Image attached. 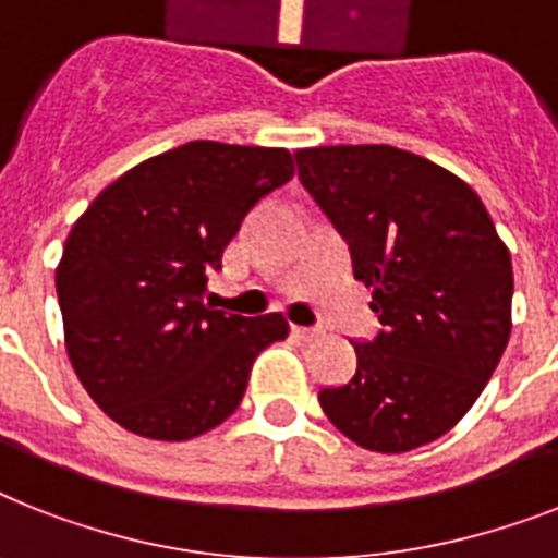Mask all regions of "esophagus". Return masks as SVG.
Returning a JSON list of instances; mask_svg holds the SVG:
<instances>
[{"label": "esophagus", "instance_id": "34e87169", "mask_svg": "<svg viewBox=\"0 0 558 558\" xmlns=\"http://www.w3.org/2000/svg\"><path fill=\"white\" fill-rule=\"evenodd\" d=\"M292 335L301 338V341H310V338H318L320 329H315V326H292Z\"/></svg>", "mask_w": 558, "mask_h": 558}]
</instances>
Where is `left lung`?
<instances>
[{
	"mask_svg": "<svg viewBox=\"0 0 558 558\" xmlns=\"http://www.w3.org/2000/svg\"><path fill=\"white\" fill-rule=\"evenodd\" d=\"M303 189L350 243L381 332L352 343L350 384L320 389L326 418L357 447L407 452L450 433L510 338L513 264L461 177L392 146L294 151Z\"/></svg>",
	"mask_w": 558,
	"mask_h": 558,
	"instance_id": "1",
	"label": "left lung"
}]
</instances>
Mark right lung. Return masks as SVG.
Wrapping results in <instances>:
<instances>
[{
    "label": "right lung",
    "mask_w": 558,
    "mask_h": 558,
    "mask_svg": "<svg viewBox=\"0 0 558 558\" xmlns=\"http://www.w3.org/2000/svg\"><path fill=\"white\" fill-rule=\"evenodd\" d=\"M294 174L287 148L194 140L97 194L57 266L65 350L94 404L134 436L189 441L223 424L280 312L203 303L208 271L260 197Z\"/></svg>",
    "instance_id": "right-lung-1"
}]
</instances>
